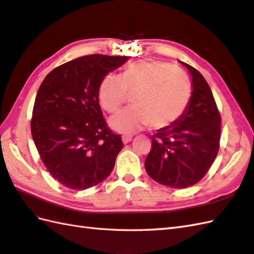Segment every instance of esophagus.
<instances>
[{
    "label": "esophagus",
    "instance_id": "34e87169",
    "mask_svg": "<svg viewBox=\"0 0 254 254\" xmlns=\"http://www.w3.org/2000/svg\"><path fill=\"white\" fill-rule=\"evenodd\" d=\"M132 138H133V135H123L122 136V142L124 144H127L128 142L132 141Z\"/></svg>",
    "mask_w": 254,
    "mask_h": 254
}]
</instances>
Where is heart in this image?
Masks as SVG:
<instances>
[{"instance_id": "b5f03b06", "label": "heart", "mask_w": 254, "mask_h": 254, "mask_svg": "<svg viewBox=\"0 0 254 254\" xmlns=\"http://www.w3.org/2000/svg\"><path fill=\"white\" fill-rule=\"evenodd\" d=\"M133 94V106L110 119V126L124 134L152 126L160 130L172 126L188 109L192 84L186 71L171 63L147 59L128 64L120 76L108 74L99 85V102L107 112H117Z\"/></svg>"}]
</instances>
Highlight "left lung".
<instances>
[{
  "mask_svg": "<svg viewBox=\"0 0 254 254\" xmlns=\"http://www.w3.org/2000/svg\"><path fill=\"white\" fill-rule=\"evenodd\" d=\"M181 63L192 75L190 104L179 120L152 135V148L145 159L149 177L174 189L196 185L207 174L218 153L222 124L206 79L190 64Z\"/></svg>",
  "mask_w": 254,
  "mask_h": 254,
  "instance_id": "obj_1",
  "label": "left lung"
}]
</instances>
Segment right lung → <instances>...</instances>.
I'll return each mask as SVG.
<instances>
[{"label": "right lung", "mask_w": 254, "mask_h": 254, "mask_svg": "<svg viewBox=\"0 0 254 254\" xmlns=\"http://www.w3.org/2000/svg\"><path fill=\"white\" fill-rule=\"evenodd\" d=\"M128 57L89 55L53 68L42 80L30 121L31 135L50 175L85 190L111 174L123 148L99 106L102 78Z\"/></svg>", "instance_id": "add662e5"}]
</instances>
